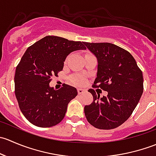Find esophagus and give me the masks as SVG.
<instances>
[{
	"label": "esophagus",
	"mask_w": 156,
	"mask_h": 156,
	"mask_svg": "<svg viewBox=\"0 0 156 156\" xmlns=\"http://www.w3.org/2000/svg\"><path fill=\"white\" fill-rule=\"evenodd\" d=\"M84 92V89H81V88H78V94H81Z\"/></svg>",
	"instance_id": "esophagus-1"
}]
</instances>
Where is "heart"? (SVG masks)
<instances>
[{
  "label": "heart",
  "instance_id": "1",
  "mask_svg": "<svg viewBox=\"0 0 156 156\" xmlns=\"http://www.w3.org/2000/svg\"><path fill=\"white\" fill-rule=\"evenodd\" d=\"M71 81H72V84H77V85H81V84H84L85 82V79H84V77L82 75H75L71 78Z\"/></svg>",
  "mask_w": 156,
  "mask_h": 156
}]
</instances>
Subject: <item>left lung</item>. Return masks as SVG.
<instances>
[{
    "instance_id": "obj_1",
    "label": "left lung",
    "mask_w": 156,
    "mask_h": 156,
    "mask_svg": "<svg viewBox=\"0 0 156 156\" xmlns=\"http://www.w3.org/2000/svg\"><path fill=\"white\" fill-rule=\"evenodd\" d=\"M84 45L97 59L94 86L108 93L100 98L93 89L88 90L94 100L84 106L86 119L98 129L115 128L128 119L139 103L144 91L143 73L133 56L117 45L87 42Z\"/></svg>"
}]
</instances>
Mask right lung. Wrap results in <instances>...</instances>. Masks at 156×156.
Wrapping results in <instances>:
<instances>
[{
    "instance_id": "add662e5",
    "label": "right lung",
    "mask_w": 156,
    "mask_h": 156,
    "mask_svg": "<svg viewBox=\"0 0 156 156\" xmlns=\"http://www.w3.org/2000/svg\"><path fill=\"white\" fill-rule=\"evenodd\" d=\"M80 50H86L84 42L46 36L25 52L16 69L14 82L19 106L30 123L50 127L64 119L69 103L78 91L66 84L56 90L50 82L62 70L67 56Z\"/></svg>"
}]
</instances>
